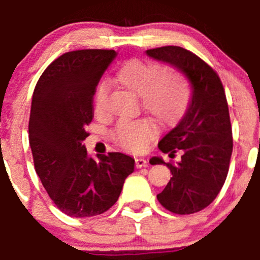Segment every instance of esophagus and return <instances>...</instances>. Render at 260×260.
<instances>
[{"label":"esophagus","instance_id":"obj_1","mask_svg":"<svg viewBox=\"0 0 260 260\" xmlns=\"http://www.w3.org/2000/svg\"><path fill=\"white\" fill-rule=\"evenodd\" d=\"M147 159L143 158V157H138V158H136V167L137 169H142V167H146L147 166Z\"/></svg>","mask_w":260,"mask_h":260}]
</instances>
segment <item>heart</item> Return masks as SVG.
<instances>
[{
    "instance_id": "b5f03b06",
    "label": "heart",
    "mask_w": 260,
    "mask_h": 260,
    "mask_svg": "<svg viewBox=\"0 0 260 260\" xmlns=\"http://www.w3.org/2000/svg\"><path fill=\"white\" fill-rule=\"evenodd\" d=\"M154 62L128 60L115 73L120 85L142 96L143 107L162 123H174L182 117L191 99V88L183 75L166 72ZM108 85L102 81L96 85L93 96L95 114L106 109ZM157 133L156 125L147 119H123L114 131V138L120 146L135 152L145 151L149 141Z\"/></svg>"
}]
</instances>
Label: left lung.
<instances>
[{
    "mask_svg": "<svg viewBox=\"0 0 260 260\" xmlns=\"http://www.w3.org/2000/svg\"><path fill=\"white\" fill-rule=\"evenodd\" d=\"M146 54L179 69L191 84L187 111L158 143L164 153L181 149V161L165 164L153 157L152 165L165 164L172 174L157 195L159 204L174 214H193L215 200L229 171L233 136L224 86L216 72L188 50L162 46Z\"/></svg>",
    "mask_w": 260,
    "mask_h": 260,
    "instance_id": "left-lung-1",
    "label": "left lung"
}]
</instances>
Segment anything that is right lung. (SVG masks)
<instances>
[{
	"label": "right lung",
	"instance_id": "1",
	"mask_svg": "<svg viewBox=\"0 0 260 260\" xmlns=\"http://www.w3.org/2000/svg\"><path fill=\"white\" fill-rule=\"evenodd\" d=\"M117 52L88 49L65 52L35 86L28 120L34 165L50 199L64 214L90 217L117 203L135 159L120 152H86L85 125L94 117V90Z\"/></svg>",
	"mask_w": 260,
	"mask_h": 260
}]
</instances>
